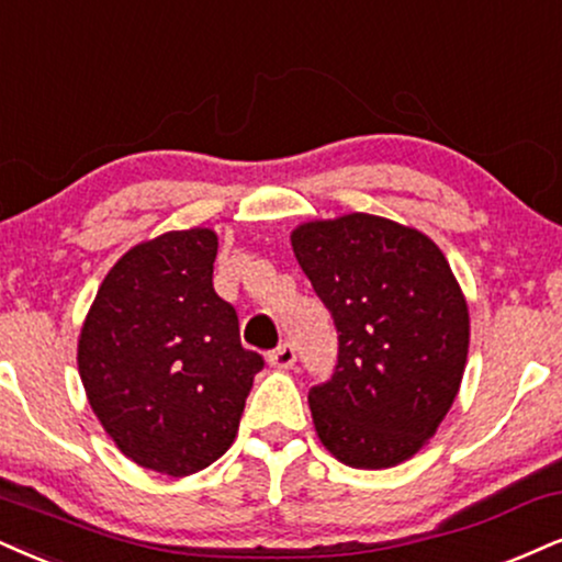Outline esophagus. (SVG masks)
<instances>
[{"label": "esophagus", "instance_id": "1", "mask_svg": "<svg viewBox=\"0 0 562 562\" xmlns=\"http://www.w3.org/2000/svg\"><path fill=\"white\" fill-rule=\"evenodd\" d=\"M268 362H270V367H279V370H289V367H294V362H296L294 344L286 341V344L276 346V349L268 355Z\"/></svg>", "mask_w": 562, "mask_h": 562}]
</instances>
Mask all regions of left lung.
Returning <instances> with one entry per match:
<instances>
[{"label":"left lung","instance_id":"obj_1","mask_svg":"<svg viewBox=\"0 0 562 562\" xmlns=\"http://www.w3.org/2000/svg\"><path fill=\"white\" fill-rule=\"evenodd\" d=\"M292 247L338 334L334 375L310 387L317 435L349 467H396L446 419L467 367L453 270L417 228L367 213L302 224Z\"/></svg>","mask_w":562,"mask_h":562}]
</instances>
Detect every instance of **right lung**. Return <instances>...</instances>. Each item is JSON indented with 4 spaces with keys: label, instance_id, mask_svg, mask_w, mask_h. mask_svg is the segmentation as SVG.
I'll use <instances>...</instances> for the list:
<instances>
[{
    "label": "right lung",
    "instance_id": "1",
    "mask_svg": "<svg viewBox=\"0 0 562 562\" xmlns=\"http://www.w3.org/2000/svg\"><path fill=\"white\" fill-rule=\"evenodd\" d=\"M211 228L130 249L103 279L78 344L80 380L127 459L158 474L211 467L237 438L262 357L213 289Z\"/></svg>",
    "mask_w": 562,
    "mask_h": 562
}]
</instances>
